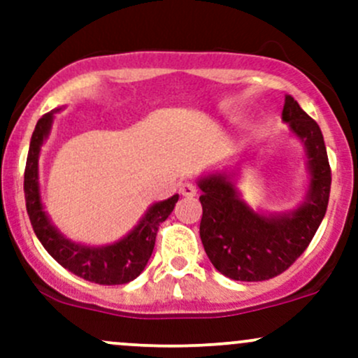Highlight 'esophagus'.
Wrapping results in <instances>:
<instances>
[{
    "instance_id": "1",
    "label": "esophagus",
    "mask_w": 358,
    "mask_h": 358,
    "mask_svg": "<svg viewBox=\"0 0 358 358\" xmlns=\"http://www.w3.org/2000/svg\"><path fill=\"white\" fill-rule=\"evenodd\" d=\"M180 194H182L183 197H194V196H197V187L194 185V183L185 182L180 185Z\"/></svg>"
}]
</instances>
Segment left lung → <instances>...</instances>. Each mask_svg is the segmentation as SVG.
Returning <instances> with one entry per match:
<instances>
[{
    "label": "left lung",
    "mask_w": 358,
    "mask_h": 358,
    "mask_svg": "<svg viewBox=\"0 0 358 358\" xmlns=\"http://www.w3.org/2000/svg\"><path fill=\"white\" fill-rule=\"evenodd\" d=\"M282 121L301 142L306 156L305 196L284 211L255 209L239 190V164L202 173L196 180L201 189V241L209 262L232 280L258 282L287 270L315 236L331 190V168L319 124L286 95Z\"/></svg>",
    "instance_id": "1"
}]
</instances>
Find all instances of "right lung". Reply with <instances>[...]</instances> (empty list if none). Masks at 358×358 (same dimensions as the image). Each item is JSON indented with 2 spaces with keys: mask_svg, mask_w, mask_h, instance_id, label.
Segmentation results:
<instances>
[{
  "mask_svg": "<svg viewBox=\"0 0 358 358\" xmlns=\"http://www.w3.org/2000/svg\"><path fill=\"white\" fill-rule=\"evenodd\" d=\"M60 110L62 109H53L39 119L29 143L24 192L32 229L48 255L74 275L107 286L131 282L143 272L147 262L152 256L159 225L171 215L178 201V194L150 204L138 223L115 243L106 246H88L69 239L53 225L43 204L39 187V154L52 131L55 114Z\"/></svg>",
  "mask_w": 358,
  "mask_h": 358,
  "instance_id": "add662e5",
  "label": "right lung"
}]
</instances>
